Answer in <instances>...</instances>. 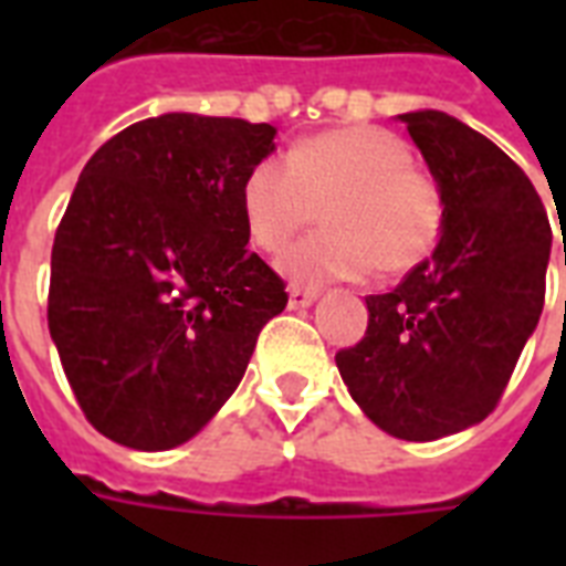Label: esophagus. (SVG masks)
Returning <instances> with one entry per match:
<instances>
[{"instance_id":"esophagus-1","label":"esophagus","mask_w":566,"mask_h":566,"mask_svg":"<svg viewBox=\"0 0 566 566\" xmlns=\"http://www.w3.org/2000/svg\"><path fill=\"white\" fill-rule=\"evenodd\" d=\"M317 300V291H305V287H296V284H293L291 287V308H308L311 302Z\"/></svg>"}]
</instances>
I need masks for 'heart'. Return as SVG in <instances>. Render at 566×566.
Masks as SVG:
<instances>
[{
  "instance_id": "obj_1",
  "label": "heart",
  "mask_w": 566,
  "mask_h": 566,
  "mask_svg": "<svg viewBox=\"0 0 566 566\" xmlns=\"http://www.w3.org/2000/svg\"><path fill=\"white\" fill-rule=\"evenodd\" d=\"M240 208L252 243L270 255H282L323 208L326 229L282 261L302 284L361 279L373 266L402 275L438 249L447 229L438 179L413 167L402 137L376 126L328 128L296 140L284 161H258Z\"/></svg>"
}]
</instances>
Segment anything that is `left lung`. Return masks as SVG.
Returning <instances> with one entry per match:
<instances>
[{"label": "left lung", "mask_w": 566, "mask_h": 566, "mask_svg": "<svg viewBox=\"0 0 566 566\" xmlns=\"http://www.w3.org/2000/svg\"><path fill=\"white\" fill-rule=\"evenodd\" d=\"M399 119L443 190L447 229L394 291L367 296V332L335 361L378 429L438 440L500 405L544 311L553 229L535 185L488 137L443 111Z\"/></svg>", "instance_id": "8db88e82"}]
</instances>
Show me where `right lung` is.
<instances>
[{
    "label": "right lung",
    "mask_w": 566,
    "mask_h": 566,
    "mask_svg": "<svg viewBox=\"0 0 566 566\" xmlns=\"http://www.w3.org/2000/svg\"><path fill=\"white\" fill-rule=\"evenodd\" d=\"M273 137L270 123L164 114L84 164L52 243L46 317L105 438L144 452L193 438L287 305L282 275L247 249L240 208Z\"/></svg>",
    "instance_id": "add662e5"
}]
</instances>
